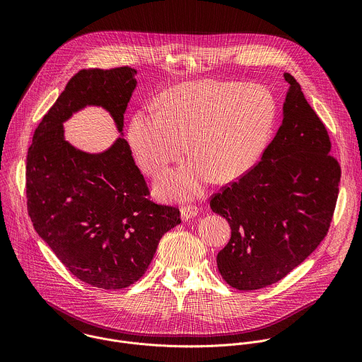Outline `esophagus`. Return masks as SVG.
Returning <instances> with one entry per match:
<instances>
[{
	"mask_svg": "<svg viewBox=\"0 0 362 362\" xmlns=\"http://www.w3.org/2000/svg\"><path fill=\"white\" fill-rule=\"evenodd\" d=\"M197 214H199V208L196 204H185L180 209V215H182L183 221H187V219L196 216Z\"/></svg>",
	"mask_w": 362,
	"mask_h": 362,
	"instance_id": "obj_1",
	"label": "esophagus"
}]
</instances>
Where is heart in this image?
Listing matches in <instances>:
<instances>
[{
    "label": "heart",
    "mask_w": 362,
    "mask_h": 362,
    "mask_svg": "<svg viewBox=\"0 0 362 362\" xmlns=\"http://www.w3.org/2000/svg\"><path fill=\"white\" fill-rule=\"evenodd\" d=\"M276 116L272 95L235 81L199 80L166 91L158 107H143L132 120L129 140L140 168L159 177L183 158L194 156L166 176L159 192L190 199L216 177L228 183L247 173L269 140Z\"/></svg>",
    "instance_id": "heart-1"
}]
</instances>
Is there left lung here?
<instances>
[{
    "label": "left lung",
    "instance_id": "obj_1",
    "mask_svg": "<svg viewBox=\"0 0 362 362\" xmlns=\"http://www.w3.org/2000/svg\"><path fill=\"white\" fill-rule=\"evenodd\" d=\"M284 119L261 160L212 194L211 208L232 229L218 253L222 278L239 291L272 285L300 265L327 236L341 168L322 120L299 83L284 74Z\"/></svg>",
    "mask_w": 362,
    "mask_h": 362
}]
</instances>
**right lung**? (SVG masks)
<instances>
[{
    "mask_svg": "<svg viewBox=\"0 0 362 362\" xmlns=\"http://www.w3.org/2000/svg\"><path fill=\"white\" fill-rule=\"evenodd\" d=\"M132 67L80 70L34 132L27 154V209L34 229L80 281L122 289L148 268L180 211L154 203L124 139L90 154L64 140L63 123L86 106H101L119 132L136 88Z\"/></svg>",
    "mask_w": 362,
    "mask_h": 362,
    "instance_id": "right-lung-1",
    "label": "right lung"
}]
</instances>
